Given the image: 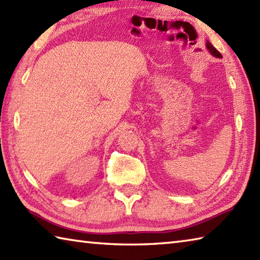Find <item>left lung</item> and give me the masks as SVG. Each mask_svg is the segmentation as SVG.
Returning a JSON list of instances; mask_svg holds the SVG:
<instances>
[{"mask_svg":"<svg viewBox=\"0 0 260 260\" xmlns=\"http://www.w3.org/2000/svg\"><path fill=\"white\" fill-rule=\"evenodd\" d=\"M206 46H207V49H208V51L210 52V53H211L212 55L216 56V58H221V54L214 48V46H212V44L210 43V42L207 41V42H206Z\"/></svg>","mask_w":260,"mask_h":260,"instance_id":"1","label":"left lung"}]
</instances>
